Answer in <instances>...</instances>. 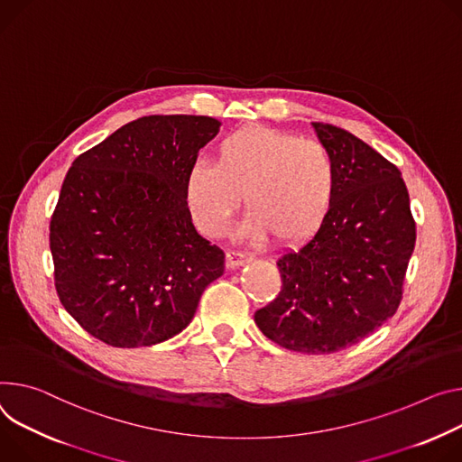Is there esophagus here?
<instances>
[{"label":"esophagus","mask_w":462,"mask_h":462,"mask_svg":"<svg viewBox=\"0 0 462 462\" xmlns=\"http://www.w3.org/2000/svg\"><path fill=\"white\" fill-rule=\"evenodd\" d=\"M250 260H253V254L239 253V250H228V253H226V267L228 269H237V267L245 265Z\"/></svg>","instance_id":"34e87169"}]
</instances>
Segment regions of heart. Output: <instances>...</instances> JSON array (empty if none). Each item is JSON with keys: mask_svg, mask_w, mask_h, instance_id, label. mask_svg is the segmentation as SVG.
<instances>
[{"mask_svg": "<svg viewBox=\"0 0 462 462\" xmlns=\"http://www.w3.org/2000/svg\"><path fill=\"white\" fill-rule=\"evenodd\" d=\"M245 193L250 209L243 234L280 243L313 236L337 193V167L326 145L297 134L248 125L216 147V163L195 162L186 177V202L197 226L225 236Z\"/></svg>", "mask_w": 462, "mask_h": 462, "instance_id": "b5f03b06", "label": "heart"}]
</instances>
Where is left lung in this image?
I'll return each mask as SVG.
<instances>
[{
	"label": "left lung",
	"mask_w": 462,
	"mask_h": 462,
	"mask_svg": "<svg viewBox=\"0 0 462 462\" xmlns=\"http://www.w3.org/2000/svg\"><path fill=\"white\" fill-rule=\"evenodd\" d=\"M313 129L335 160L337 193L317 234L278 258L282 291L254 320L287 350L331 354L396 313L416 226L394 163L345 129Z\"/></svg>",
	"instance_id": "1"
}]
</instances>
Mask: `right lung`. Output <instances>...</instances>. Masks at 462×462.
I'll return each instance as SVG.
<instances>
[{"mask_svg":"<svg viewBox=\"0 0 462 462\" xmlns=\"http://www.w3.org/2000/svg\"><path fill=\"white\" fill-rule=\"evenodd\" d=\"M208 116H145L82 152L62 182L50 225L64 310L116 348L180 333L225 253L197 234L186 177L219 133Z\"/></svg>","mask_w":462,"mask_h":462,"instance_id":"add662e5","label":"right lung"}]
</instances>
